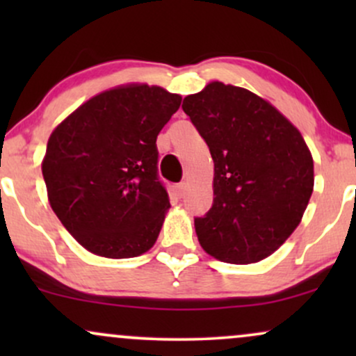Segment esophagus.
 I'll return each instance as SVG.
<instances>
[{
    "instance_id": "1",
    "label": "esophagus",
    "mask_w": 356,
    "mask_h": 356,
    "mask_svg": "<svg viewBox=\"0 0 356 356\" xmlns=\"http://www.w3.org/2000/svg\"><path fill=\"white\" fill-rule=\"evenodd\" d=\"M175 189H177V194L182 195L186 194V191H187V182H181V184H177V187H175Z\"/></svg>"
}]
</instances>
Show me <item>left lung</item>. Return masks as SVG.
I'll return each instance as SVG.
<instances>
[{
  "label": "left lung",
  "instance_id": "left-lung-1",
  "mask_svg": "<svg viewBox=\"0 0 356 356\" xmlns=\"http://www.w3.org/2000/svg\"><path fill=\"white\" fill-rule=\"evenodd\" d=\"M209 145L214 202L194 220L204 251L231 264L271 256L300 226L314 186L303 136L275 105L211 81L182 104Z\"/></svg>",
  "mask_w": 356,
  "mask_h": 356
}]
</instances>
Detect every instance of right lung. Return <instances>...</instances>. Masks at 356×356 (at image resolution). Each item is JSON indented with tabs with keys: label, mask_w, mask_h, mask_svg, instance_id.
<instances>
[{
	"label": "right lung",
	"mask_w": 356,
	"mask_h": 356,
	"mask_svg": "<svg viewBox=\"0 0 356 356\" xmlns=\"http://www.w3.org/2000/svg\"><path fill=\"white\" fill-rule=\"evenodd\" d=\"M181 100L157 85H118L51 132L42 161L48 201L92 254L127 259L157 241L170 202L157 177L155 140Z\"/></svg>",
	"instance_id": "right-lung-1"
}]
</instances>
